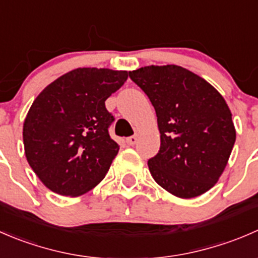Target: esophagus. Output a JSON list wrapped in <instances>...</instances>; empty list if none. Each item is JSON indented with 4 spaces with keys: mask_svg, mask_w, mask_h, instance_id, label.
I'll list each match as a JSON object with an SVG mask.
<instances>
[{
    "mask_svg": "<svg viewBox=\"0 0 258 258\" xmlns=\"http://www.w3.org/2000/svg\"><path fill=\"white\" fill-rule=\"evenodd\" d=\"M139 141V135H135V136H131V137H128V139L126 140V142H127V145H130V146H134V145H136V142Z\"/></svg>",
    "mask_w": 258,
    "mask_h": 258,
    "instance_id": "34e87169",
    "label": "esophagus"
}]
</instances>
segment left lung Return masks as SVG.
<instances>
[{"mask_svg": "<svg viewBox=\"0 0 258 258\" xmlns=\"http://www.w3.org/2000/svg\"><path fill=\"white\" fill-rule=\"evenodd\" d=\"M157 114L160 151L148 160L153 179L179 199L212 188L236 141L232 114L220 92L202 77L176 64L128 72Z\"/></svg>", "mask_w": 258, "mask_h": 258, "instance_id": "8db88e82", "label": "left lung"}]
</instances>
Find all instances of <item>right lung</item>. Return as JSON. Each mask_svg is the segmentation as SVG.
<instances>
[{"label":"right lung","instance_id":"right-lung-1","mask_svg":"<svg viewBox=\"0 0 258 258\" xmlns=\"http://www.w3.org/2000/svg\"><path fill=\"white\" fill-rule=\"evenodd\" d=\"M127 71L83 67L62 75L36 97L23 122L28 165L54 194L77 197L97 186L119 146L108 134L105 101Z\"/></svg>","mask_w":258,"mask_h":258}]
</instances>
